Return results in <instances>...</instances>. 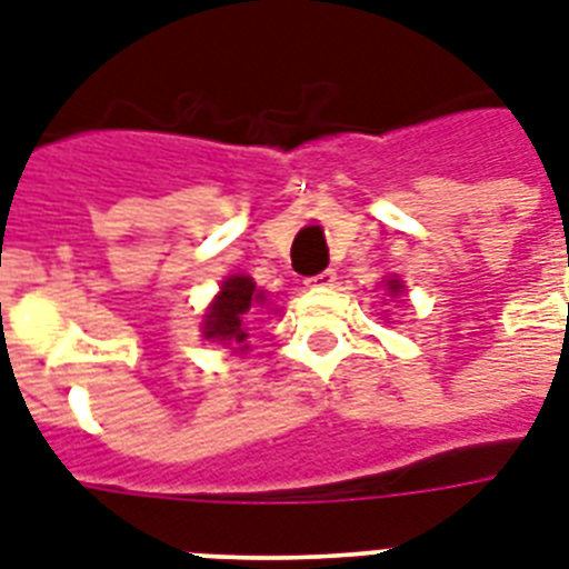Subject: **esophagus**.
I'll list each match as a JSON object with an SVG mask.
<instances>
[{
    "label": "esophagus",
    "instance_id": "34e87169",
    "mask_svg": "<svg viewBox=\"0 0 569 569\" xmlns=\"http://www.w3.org/2000/svg\"><path fill=\"white\" fill-rule=\"evenodd\" d=\"M332 283H336V271H332V269L321 271V274L309 277V280H307V286H325V289H327V286H332Z\"/></svg>",
    "mask_w": 569,
    "mask_h": 569
}]
</instances>
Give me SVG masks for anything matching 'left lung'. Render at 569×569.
Returning a JSON list of instances; mask_svg holds the SVG:
<instances>
[{"label":"left lung","mask_w":569,"mask_h":569,"mask_svg":"<svg viewBox=\"0 0 569 569\" xmlns=\"http://www.w3.org/2000/svg\"><path fill=\"white\" fill-rule=\"evenodd\" d=\"M389 289H391V292H403V286H400V280H389Z\"/></svg>","instance_id":"left-lung-1"}]
</instances>
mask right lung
<instances>
[{"instance_id": "1", "label": "right lung", "mask_w": 569, "mask_h": 569, "mask_svg": "<svg viewBox=\"0 0 569 569\" xmlns=\"http://www.w3.org/2000/svg\"><path fill=\"white\" fill-rule=\"evenodd\" d=\"M262 295L257 292V283L251 277L233 274L221 283L219 298L212 300L210 312L204 316L207 339L228 341L233 348L244 350L248 332H244V316L251 312L253 303H260Z\"/></svg>"}]
</instances>
